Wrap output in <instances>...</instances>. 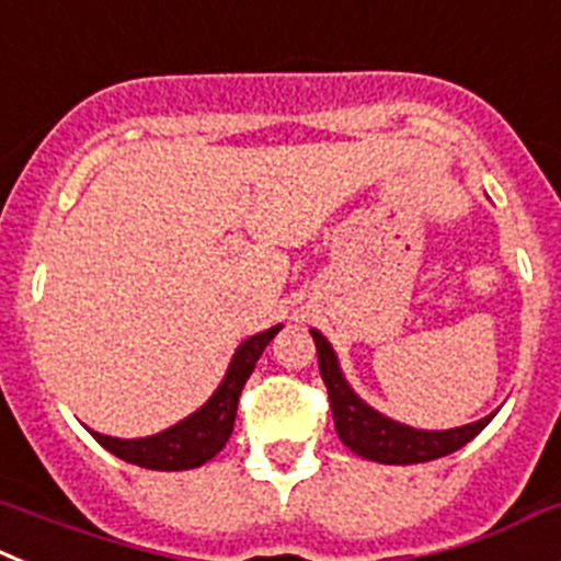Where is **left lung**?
<instances>
[{
    "label": "left lung",
    "instance_id": "left-lung-1",
    "mask_svg": "<svg viewBox=\"0 0 561 561\" xmlns=\"http://www.w3.org/2000/svg\"><path fill=\"white\" fill-rule=\"evenodd\" d=\"M319 353L321 381L328 387L330 409H333L335 432L350 451L364 460L387 462V466H412V462H428L462 449L471 437H477L491 423L494 412L474 423L455 428H415L401 421L381 415L369 407L341 373L339 355L319 330H310Z\"/></svg>",
    "mask_w": 561,
    "mask_h": 561
}]
</instances>
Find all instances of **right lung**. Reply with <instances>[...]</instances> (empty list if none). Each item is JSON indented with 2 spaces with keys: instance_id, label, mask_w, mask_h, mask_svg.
<instances>
[{
  "instance_id": "obj_1",
  "label": "right lung",
  "mask_w": 561,
  "mask_h": 561,
  "mask_svg": "<svg viewBox=\"0 0 561 561\" xmlns=\"http://www.w3.org/2000/svg\"><path fill=\"white\" fill-rule=\"evenodd\" d=\"M279 330L282 324H276V328L262 330V333L242 341L240 347H237V353H233L231 364H228L226 375H222L220 387L214 389V396L208 398L197 412H192L188 417L178 421L174 426L163 428L158 435L133 437V440L101 435V432H92V428L90 435L95 437L106 451H112V455L121 457V460L126 462H135L140 469H197V466L211 460L217 451H222V446H226L228 437H231L242 387H245L253 367L260 362L262 350L271 344V339H274Z\"/></svg>"
}]
</instances>
